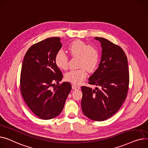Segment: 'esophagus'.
<instances>
[{
	"instance_id": "34e87169",
	"label": "esophagus",
	"mask_w": 148,
	"mask_h": 148,
	"mask_svg": "<svg viewBox=\"0 0 148 148\" xmlns=\"http://www.w3.org/2000/svg\"><path fill=\"white\" fill-rule=\"evenodd\" d=\"M72 88H73V90H79L80 88H81L79 86L76 85H75V84H73V85H72Z\"/></svg>"
}]
</instances>
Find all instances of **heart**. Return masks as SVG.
<instances>
[{
    "instance_id": "1",
    "label": "heart",
    "mask_w": 148,
    "mask_h": 148,
    "mask_svg": "<svg viewBox=\"0 0 148 148\" xmlns=\"http://www.w3.org/2000/svg\"><path fill=\"white\" fill-rule=\"evenodd\" d=\"M67 50L72 56L79 57L78 66L81 68L67 72L65 78L67 81L74 84H79L86 77V69L91 72L96 67L99 59V51L95 47L88 46L87 43L81 40H75L71 42ZM54 62L60 69L65 70L67 68L68 58L62 50L57 52Z\"/></svg>"
}]
</instances>
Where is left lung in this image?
I'll return each instance as SVG.
<instances>
[{"label":"left lung","mask_w":148,"mask_h":148,"mask_svg":"<svg viewBox=\"0 0 148 148\" xmlns=\"http://www.w3.org/2000/svg\"><path fill=\"white\" fill-rule=\"evenodd\" d=\"M102 48L100 62L90 77L94 89L82 86L81 107L88 118L106 120L119 109L127 95L129 84L128 60L123 49L106 39L95 37Z\"/></svg>","instance_id":"8db88e82"}]
</instances>
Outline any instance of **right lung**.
<instances>
[{
  "mask_svg": "<svg viewBox=\"0 0 148 148\" xmlns=\"http://www.w3.org/2000/svg\"><path fill=\"white\" fill-rule=\"evenodd\" d=\"M62 47L60 38H47L32 45L23 62L21 95L33 114L42 119L54 118L62 112L72 90L70 82L53 86L55 82L58 83L63 77L54 62Z\"/></svg>",
  "mask_w": 148,
  "mask_h": 148,
  "instance_id": "right-lung-1",
  "label": "right lung"
}]
</instances>
